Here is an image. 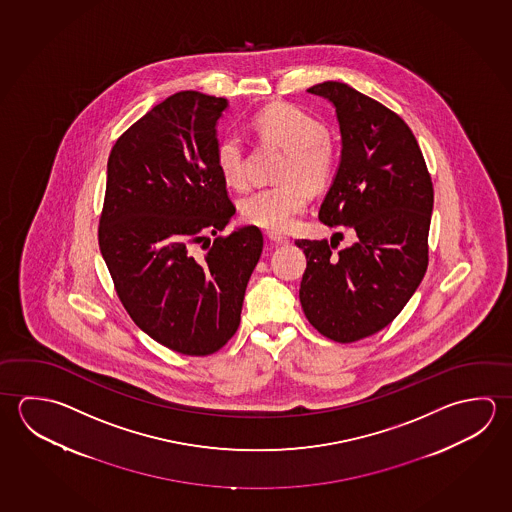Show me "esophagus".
Masks as SVG:
<instances>
[{"label":"esophagus","mask_w":512,"mask_h":512,"mask_svg":"<svg viewBox=\"0 0 512 512\" xmlns=\"http://www.w3.org/2000/svg\"><path fill=\"white\" fill-rule=\"evenodd\" d=\"M268 239L273 244H277V246H282V244H287V237L284 235L277 234V232H268Z\"/></svg>","instance_id":"esophagus-1"}]
</instances>
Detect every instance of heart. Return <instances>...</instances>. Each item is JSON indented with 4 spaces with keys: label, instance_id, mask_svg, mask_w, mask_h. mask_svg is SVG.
Returning a JSON list of instances; mask_svg holds the SVG:
<instances>
[{
    "label": "heart",
    "instance_id": "b5f03b06",
    "mask_svg": "<svg viewBox=\"0 0 512 512\" xmlns=\"http://www.w3.org/2000/svg\"><path fill=\"white\" fill-rule=\"evenodd\" d=\"M252 129L262 144L278 145L286 151L277 174L284 183L253 192L244 199L241 212L252 225L286 232L307 208L309 189L318 192L329 187L338 169V154L322 120L293 104L277 102L260 109L253 117ZM216 162L230 187L243 190L250 185L248 153L239 136L226 135L219 140Z\"/></svg>",
    "mask_w": 512,
    "mask_h": 512
}]
</instances>
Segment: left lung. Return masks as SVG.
<instances>
[{
  "instance_id": "left-lung-1",
  "label": "left lung",
  "mask_w": 512,
  "mask_h": 512,
  "mask_svg": "<svg viewBox=\"0 0 512 512\" xmlns=\"http://www.w3.org/2000/svg\"><path fill=\"white\" fill-rule=\"evenodd\" d=\"M307 91L331 102L341 133L340 165L318 217L352 228L358 241L340 252L325 239L296 241L307 259L300 304L316 331L352 343L385 329L421 284L433 185L412 129L394 111L343 82Z\"/></svg>"
}]
</instances>
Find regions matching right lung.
<instances>
[{
    "instance_id": "right-lung-1",
    "label": "right lung",
    "mask_w": 512,
    "mask_h": 512,
    "mask_svg": "<svg viewBox=\"0 0 512 512\" xmlns=\"http://www.w3.org/2000/svg\"><path fill=\"white\" fill-rule=\"evenodd\" d=\"M226 108L223 97L174 93L118 138L108 160L99 246L118 298L142 331L187 356L214 354L234 336L262 253L257 226L207 237L235 214L216 162Z\"/></svg>"
}]
</instances>
